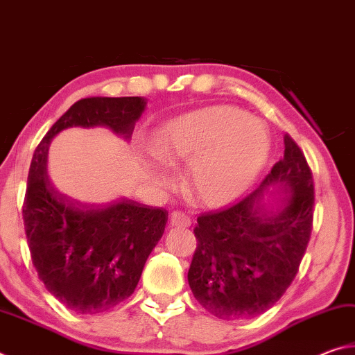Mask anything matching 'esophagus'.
<instances>
[{
	"label": "esophagus",
	"mask_w": 355,
	"mask_h": 355,
	"mask_svg": "<svg viewBox=\"0 0 355 355\" xmlns=\"http://www.w3.org/2000/svg\"><path fill=\"white\" fill-rule=\"evenodd\" d=\"M171 225H175V227H182V228H188L191 225V219L182 211H173L171 214Z\"/></svg>",
	"instance_id": "34e87169"
}]
</instances>
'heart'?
<instances>
[{
    "instance_id": "1",
    "label": "heart",
    "mask_w": 355,
    "mask_h": 355,
    "mask_svg": "<svg viewBox=\"0 0 355 355\" xmlns=\"http://www.w3.org/2000/svg\"><path fill=\"white\" fill-rule=\"evenodd\" d=\"M155 152L166 164H189L191 196L209 208L238 200L264 164L269 135L263 123L228 106L207 107L175 119L156 133ZM163 188L172 184L169 173L158 172Z\"/></svg>"
}]
</instances>
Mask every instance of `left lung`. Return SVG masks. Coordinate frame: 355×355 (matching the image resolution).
Returning <instances> with one entry per match:
<instances>
[{
	"mask_svg": "<svg viewBox=\"0 0 355 355\" xmlns=\"http://www.w3.org/2000/svg\"><path fill=\"white\" fill-rule=\"evenodd\" d=\"M284 158L260 186L224 211L203 214L188 282L220 320L254 318L284 296L313 225V177L302 150L284 137Z\"/></svg>",
	"mask_w": 355,
	"mask_h": 355,
	"instance_id": "left-lung-1",
	"label": "left lung"
}]
</instances>
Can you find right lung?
Here are the masks:
<instances>
[{
	"mask_svg": "<svg viewBox=\"0 0 355 355\" xmlns=\"http://www.w3.org/2000/svg\"><path fill=\"white\" fill-rule=\"evenodd\" d=\"M146 106L144 97L83 98L34 152L23 208L33 264L46 290L76 313H101L133 294L167 214L133 200L89 205L62 194L46 175L48 148L71 127H106L130 141Z\"/></svg>",
	"mask_w": 355,
	"mask_h": 355,
	"instance_id": "1",
	"label": "right lung"
}]
</instances>
